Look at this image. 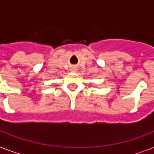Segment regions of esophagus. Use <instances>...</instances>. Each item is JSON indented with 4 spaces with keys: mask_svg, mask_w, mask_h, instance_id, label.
<instances>
[{
    "mask_svg": "<svg viewBox=\"0 0 154 154\" xmlns=\"http://www.w3.org/2000/svg\"><path fill=\"white\" fill-rule=\"evenodd\" d=\"M70 71H72V72H75L76 69H75L74 68H72V69H70Z\"/></svg>",
    "mask_w": 154,
    "mask_h": 154,
    "instance_id": "obj_1",
    "label": "esophagus"
}]
</instances>
